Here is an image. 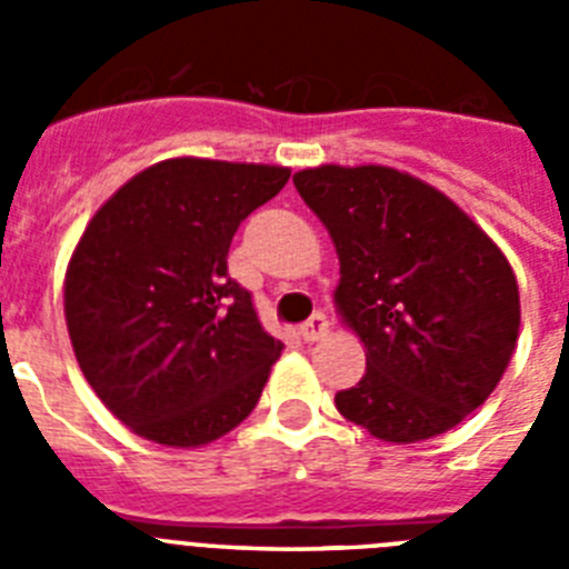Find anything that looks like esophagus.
I'll use <instances>...</instances> for the list:
<instances>
[{
  "instance_id": "34e87169",
  "label": "esophagus",
  "mask_w": 569,
  "mask_h": 569,
  "mask_svg": "<svg viewBox=\"0 0 569 569\" xmlns=\"http://www.w3.org/2000/svg\"><path fill=\"white\" fill-rule=\"evenodd\" d=\"M299 333H301V339H305V341H319V339H325V336L330 333L328 316H325V313H313L308 321H305V325H301Z\"/></svg>"
}]
</instances>
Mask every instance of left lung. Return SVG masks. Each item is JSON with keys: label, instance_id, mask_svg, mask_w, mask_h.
<instances>
[{"label": "left lung", "instance_id": "obj_1", "mask_svg": "<svg viewBox=\"0 0 569 569\" xmlns=\"http://www.w3.org/2000/svg\"><path fill=\"white\" fill-rule=\"evenodd\" d=\"M293 184L339 256L336 310L367 347L347 421L393 445L433 439L487 401L519 341L499 244L433 184L385 164H319Z\"/></svg>", "mask_w": 569, "mask_h": 569}]
</instances>
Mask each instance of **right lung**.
I'll list each match as a JSON object with an SVG mask.
<instances>
[{
  "mask_svg": "<svg viewBox=\"0 0 569 569\" xmlns=\"http://www.w3.org/2000/svg\"><path fill=\"white\" fill-rule=\"evenodd\" d=\"M288 179L279 164L164 159L84 228L64 273L70 345L93 393L136 436L202 447L259 401L284 345L228 276V250Z\"/></svg>",
  "mask_w": 569,
  "mask_h": 569,
  "instance_id": "add662e5",
  "label": "right lung"
}]
</instances>
